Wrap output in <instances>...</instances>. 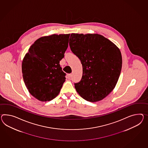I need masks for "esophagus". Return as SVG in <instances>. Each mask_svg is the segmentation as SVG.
Masks as SVG:
<instances>
[{
    "label": "esophagus",
    "instance_id": "34e87169",
    "mask_svg": "<svg viewBox=\"0 0 148 148\" xmlns=\"http://www.w3.org/2000/svg\"><path fill=\"white\" fill-rule=\"evenodd\" d=\"M72 74H67V77H68V79H71V77H72Z\"/></svg>",
    "mask_w": 148,
    "mask_h": 148
}]
</instances>
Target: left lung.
Listing matches in <instances>:
<instances>
[{"label":"left lung","mask_w":148,"mask_h":148,"mask_svg":"<svg viewBox=\"0 0 148 148\" xmlns=\"http://www.w3.org/2000/svg\"><path fill=\"white\" fill-rule=\"evenodd\" d=\"M69 44L83 68L82 79L74 83L76 91L89 101L103 99L119 79L123 62L120 51L111 41L96 34L73 33Z\"/></svg>","instance_id":"1"}]
</instances>
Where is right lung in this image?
Wrapping results in <instances>:
<instances>
[{"label": "right lung", "mask_w": 148, "mask_h": 148, "mask_svg": "<svg viewBox=\"0 0 148 148\" xmlns=\"http://www.w3.org/2000/svg\"><path fill=\"white\" fill-rule=\"evenodd\" d=\"M70 34L42 37L29 48L22 64L25 86L36 99L51 101L58 95L65 81L66 73L59 64L64 57Z\"/></svg>", "instance_id": "obj_1"}]
</instances>
